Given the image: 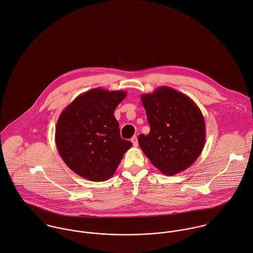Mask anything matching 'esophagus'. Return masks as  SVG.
Masks as SVG:
<instances>
[{
	"label": "esophagus",
	"mask_w": 253,
	"mask_h": 253,
	"mask_svg": "<svg viewBox=\"0 0 253 253\" xmlns=\"http://www.w3.org/2000/svg\"><path fill=\"white\" fill-rule=\"evenodd\" d=\"M131 142H132V144H133V146L134 147H136L137 145H138V141H137V137L136 136H133L132 138H131Z\"/></svg>",
	"instance_id": "esophagus-1"
}]
</instances>
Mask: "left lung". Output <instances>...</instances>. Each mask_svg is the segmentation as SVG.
I'll use <instances>...</instances> for the list:
<instances>
[{"label":"left lung","mask_w":253,"mask_h":253,"mask_svg":"<svg viewBox=\"0 0 253 253\" xmlns=\"http://www.w3.org/2000/svg\"><path fill=\"white\" fill-rule=\"evenodd\" d=\"M150 132L138 143L161 172L173 175L189 168L200 156L206 139L199 107L185 94L168 86L141 95Z\"/></svg>","instance_id":"8db88e82"}]
</instances>
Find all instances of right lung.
<instances>
[{
    "label": "right lung",
    "instance_id": "right-lung-1",
    "mask_svg": "<svg viewBox=\"0 0 253 253\" xmlns=\"http://www.w3.org/2000/svg\"><path fill=\"white\" fill-rule=\"evenodd\" d=\"M124 90L93 88L78 96L60 115L55 131L58 152L77 174L92 181L109 179L132 146L121 138L114 116Z\"/></svg>",
    "mask_w": 253,
    "mask_h": 253
}]
</instances>
